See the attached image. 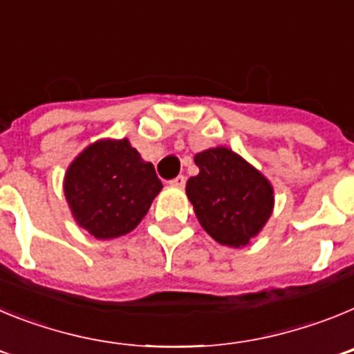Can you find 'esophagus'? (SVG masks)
Masks as SVG:
<instances>
[{
    "instance_id": "1",
    "label": "esophagus",
    "mask_w": 354,
    "mask_h": 354,
    "mask_svg": "<svg viewBox=\"0 0 354 354\" xmlns=\"http://www.w3.org/2000/svg\"><path fill=\"white\" fill-rule=\"evenodd\" d=\"M170 184L175 187H184L186 186V177H184V175H177L175 179L170 180Z\"/></svg>"
}]
</instances>
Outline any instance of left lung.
Returning <instances> with one entry per match:
<instances>
[{"label":"left lung","instance_id":"obj_1","mask_svg":"<svg viewBox=\"0 0 354 354\" xmlns=\"http://www.w3.org/2000/svg\"><path fill=\"white\" fill-rule=\"evenodd\" d=\"M200 174L186 193L205 232L220 245H248L273 211V187L232 150L218 147L195 156Z\"/></svg>","mask_w":354,"mask_h":354}]
</instances>
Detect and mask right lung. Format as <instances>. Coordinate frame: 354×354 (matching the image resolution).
Masks as SVG:
<instances>
[{"label": "right lung", "mask_w": 354, "mask_h": 354, "mask_svg": "<svg viewBox=\"0 0 354 354\" xmlns=\"http://www.w3.org/2000/svg\"><path fill=\"white\" fill-rule=\"evenodd\" d=\"M64 187L77 223L97 239H113L145 218L162 184L127 140H104L74 159Z\"/></svg>", "instance_id": "add662e5"}]
</instances>
